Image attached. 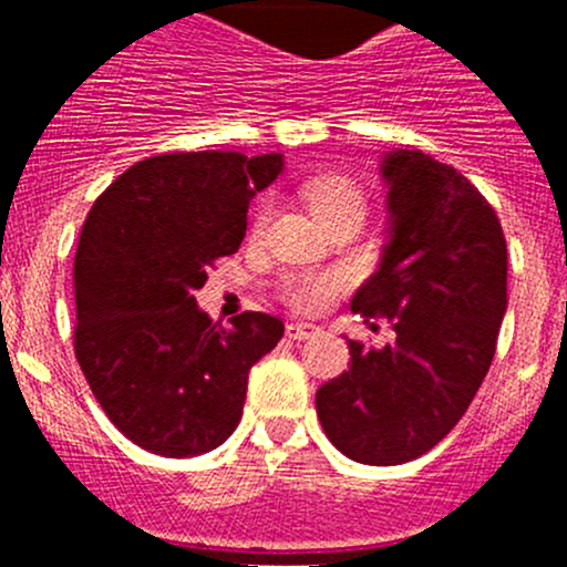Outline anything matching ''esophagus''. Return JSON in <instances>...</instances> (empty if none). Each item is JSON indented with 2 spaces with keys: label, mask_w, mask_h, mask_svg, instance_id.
<instances>
[{
  "label": "esophagus",
  "mask_w": 567,
  "mask_h": 567,
  "mask_svg": "<svg viewBox=\"0 0 567 567\" xmlns=\"http://www.w3.org/2000/svg\"><path fill=\"white\" fill-rule=\"evenodd\" d=\"M288 337L290 340H307V337H312V334H318V326H312V323H288Z\"/></svg>",
  "instance_id": "esophagus-1"
}]
</instances>
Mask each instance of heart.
I'll list each match as a JSON object with an SVG mask.
<instances>
[{
	"label": "heart",
	"mask_w": 567,
	"mask_h": 567,
	"mask_svg": "<svg viewBox=\"0 0 567 567\" xmlns=\"http://www.w3.org/2000/svg\"><path fill=\"white\" fill-rule=\"evenodd\" d=\"M301 197L310 205L312 214L323 225H331L337 219H364L368 214V192L357 181L346 175H318L301 183ZM268 203H260L257 208V225L266 221ZM346 279L340 274H288L279 285V296L288 307L299 312H320L334 301Z\"/></svg>",
	"instance_id": "1"
}]
</instances>
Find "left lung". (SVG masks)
<instances>
[{
  "mask_svg": "<svg viewBox=\"0 0 567 567\" xmlns=\"http://www.w3.org/2000/svg\"><path fill=\"white\" fill-rule=\"evenodd\" d=\"M381 173L390 244L351 310L390 320L394 340H348L351 364L316 409L342 455L394 466L436 447L483 384L507 310V244L488 199L450 164L394 151Z\"/></svg>",
  "mask_w": 567,
  "mask_h": 567,
  "instance_id": "obj_1",
  "label": "left lung"
}]
</instances>
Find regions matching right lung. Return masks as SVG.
<instances>
[{
    "label": "right lung",
    "mask_w": 567,
    "mask_h": 567,
    "mask_svg": "<svg viewBox=\"0 0 567 567\" xmlns=\"http://www.w3.org/2000/svg\"><path fill=\"white\" fill-rule=\"evenodd\" d=\"M279 173V153H164L125 169L90 208L73 262V351L114 427L147 453L192 458L227 442L251 364L282 340L279 318L241 312L216 329L194 301Z\"/></svg>",
    "instance_id": "add662e5"
}]
</instances>
